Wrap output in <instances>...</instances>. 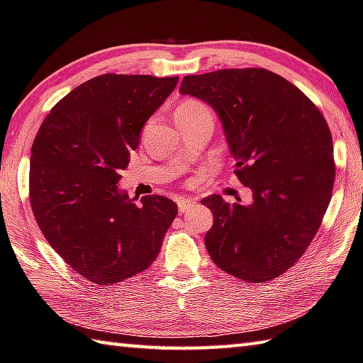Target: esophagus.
<instances>
[{
	"mask_svg": "<svg viewBox=\"0 0 363 363\" xmlns=\"http://www.w3.org/2000/svg\"><path fill=\"white\" fill-rule=\"evenodd\" d=\"M194 203L195 201L190 200V199H179V200H177V208H179V213H186L189 208L194 206Z\"/></svg>",
	"mask_w": 363,
	"mask_h": 363,
	"instance_id": "34e87169",
	"label": "esophagus"
}]
</instances>
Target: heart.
Masks as SVG:
<instances>
[{"label": "heart", "instance_id": "1", "mask_svg": "<svg viewBox=\"0 0 363 363\" xmlns=\"http://www.w3.org/2000/svg\"><path fill=\"white\" fill-rule=\"evenodd\" d=\"M203 106L201 103L199 101H194V100H189V101H184L179 108H177V111H192V109H196Z\"/></svg>", "mask_w": 363, "mask_h": 363}]
</instances>
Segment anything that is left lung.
<instances>
[{
    "label": "left lung",
    "mask_w": 363,
    "mask_h": 363,
    "mask_svg": "<svg viewBox=\"0 0 363 363\" xmlns=\"http://www.w3.org/2000/svg\"><path fill=\"white\" fill-rule=\"evenodd\" d=\"M179 91L219 114L235 174L252 190L247 206L219 195L201 200L214 214L204 238L211 259L247 282L278 278L311 245L332 199L333 141L324 116L265 68L186 76Z\"/></svg>",
    "instance_id": "1"
}]
</instances>
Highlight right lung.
I'll return each mask as SVG.
<instances>
[{
	"label": "right lung",
	"instance_id": "right-lung-1",
	"mask_svg": "<svg viewBox=\"0 0 363 363\" xmlns=\"http://www.w3.org/2000/svg\"><path fill=\"white\" fill-rule=\"evenodd\" d=\"M177 79L96 76L52 108L33 141V214L55 252L91 284H117L152 265L177 214L167 196L136 203L117 187L144 123Z\"/></svg>",
	"mask_w": 363,
	"mask_h": 363
}]
</instances>
